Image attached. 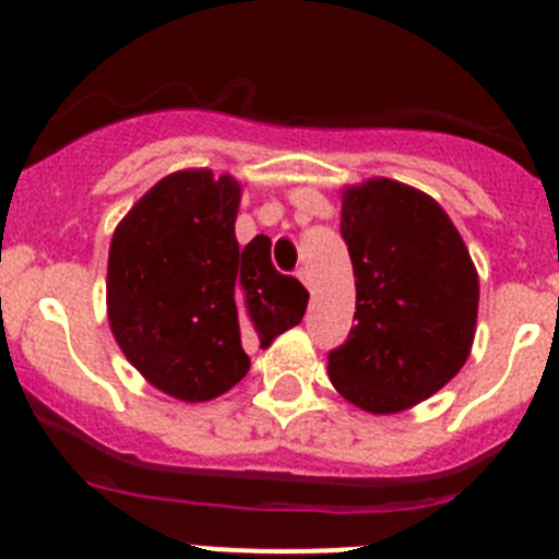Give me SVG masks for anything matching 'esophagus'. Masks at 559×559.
<instances>
[{"label":"esophagus","mask_w":559,"mask_h":559,"mask_svg":"<svg viewBox=\"0 0 559 559\" xmlns=\"http://www.w3.org/2000/svg\"><path fill=\"white\" fill-rule=\"evenodd\" d=\"M296 276H299V280H302L305 288L313 290V276H310V271H308V269H299V271H296Z\"/></svg>","instance_id":"34e87169"}]
</instances>
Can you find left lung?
<instances>
[{
	"label": "left lung",
	"mask_w": 559,
	"mask_h": 559,
	"mask_svg": "<svg viewBox=\"0 0 559 559\" xmlns=\"http://www.w3.org/2000/svg\"><path fill=\"white\" fill-rule=\"evenodd\" d=\"M341 235L355 274V328L330 353L328 374L364 412H406L471 355L476 265L448 212L394 179L341 190Z\"/></svg>",
	"instance_id": "1"
}]
</instances>
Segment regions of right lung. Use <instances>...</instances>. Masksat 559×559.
<instances>
[{
	"label": "right lung",
	"instance_id": "1",
	"mask_svg": "<svg viewBox=\"0 0 559 559\" xmlns=\"http://www.w3.org/2000/svg\"><path fill=\"white\" fill-rule=\"evenodd\" d=\"M243 185L206 167L176 170L117 224L108 249L111 333L136 372L185 403L246 378V344L269 347L302 322L308 290L271 265V240L237 246Z\"/></svg>",
	"mask_w": 559,
	"mask_h": 559
}]
</instances>
